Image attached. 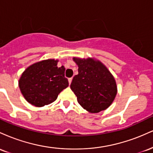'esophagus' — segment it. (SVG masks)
Segmentation results:
<instances>
[{
    "instance_id": "obj_1",
    "label": "esophagus",
    "mask_w": 153,
    "mask_h": 153,
    "mask_svg": "<svg viewBox=\"0 0 153 153\" xmlns=\"http://www.w3.org/2000/svg\"><path fill=\"white\" fill-rule=\"evenodd\" d=\"M72 80H73V78H68V82H69V84H70V85H71V83Z\"/></svg>"
}]
</instances>
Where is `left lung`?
Instances as JSON below:
<instances>
[{"instance_id": "8db88e82", "label": "left lung", "mask_w": 153, "mask_h": 153, "mask_svg": "<svg viewBox=\"0 0 153 153\" xmlns=\"http://www.w3.org/2000/svg\"><path fill=\"white\" fill-rule=\"evenodd\" d=\"M73 59L78 65V74L72 80L71 88L79 104L91 113L105 110L117 93L113 75L99 61L91 58Z\"/></svg>"}]
</instances>
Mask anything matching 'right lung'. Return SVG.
<instances>
[{"mask_svg": "<svg viewBox=\"0 0 153 153\" xmlns=\"http://www.w3.org/2000/svg\"><path fill=\"white\" fill-rule=\"evenodd\" d=\"M58 60L47 59L29 66L19 82L23 96L31 104L41 107L54 102L58 94L68 86L64 66L57 67Z\"/></svg>", "mask_w": 153, "mask_h": 153, "instance_id": "add662e5", "label": "right lung"}]
</instances>
